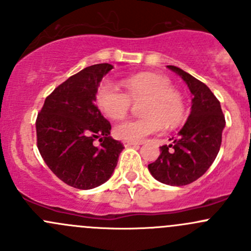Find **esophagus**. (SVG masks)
Instances as JSON below:
<instances>
[{"label": "esophagus", "mask_w": 251, "mask_h": 251, "mask_svg": "<svg viewBox=\"0 0 251 251\" xmlns=\"http://www.w3.org/2000/svg\"><path fill=\"white\" fill-rule=\"evenodd\" d=\"M124 146H125L126 148H127V147H138V146H140V143H135V142L125 141V142H124Z\"/></svg>", "instance_id": "34e87169"}]
</instances>
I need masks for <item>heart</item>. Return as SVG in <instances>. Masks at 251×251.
Masks as SVG:
<instances>
[{
    "label": "heart",
    "mask_w": 251,
    "mask_h": 251,
    "mask_svg": "<svg viewBox=\"0 0 251 251\" xmlns=\"http://www.w3.org/2000/svg\"><path fill=\"white\" fill-rule=\"evenodd\" d=\"M126 94L111 81H103L96 92V103L103 114L113 120H121L128 113L131 102L143 100L140 119L124 121L114 128L121 141L141 142L160 132L164 126L174 127L184 116L181 93L171 87L168 78L149 73H141L123 80Z\"/></svg>",
    "instance_id": "b5f03b06"
}]
</instances>
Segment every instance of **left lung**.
<instances>
[{
    "label": "left lung",
    "mask_w": 251,
    "mask_h": 251,
    "mask_svg": "<svg viewBox=\"0 0 251 251\" xmlns=\"http://www.w3.org/2000/svg\"><path fill=\"white\" fill-rule=\"evenodd\" d=\"M168 68L188 86L191 114L173 143L160 147V155L148 170L161 183L186 186L203 176L216 159L226 121L219 100L205 83L179 68Z\"/></svg>",
    "instance_id": "obj_1"
}]
</instances>
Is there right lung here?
Returning a JSON list of instances; mask_svg holds the SVG:
<instances>
[{"label": "right lung", "instance_id": "obj_1", "mask_svg": "<svg viewBox=\"0 0 251 251\" xmlns=\"http://www.w3.org/2000/svg\"><path fill=\"white\" fill-rule=\"evenodd\" d=\"M111 69L102 63L70 76L48 96L37 115L40 154L50 171L74 188L92 189L107 182L124 149L109 136L110 123L95 104L98 86Z\"/></svg>", "mask_w": 251, "mask_h": 251}]
</instances>
